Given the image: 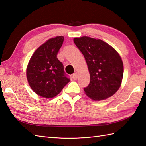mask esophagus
<instances>
[{
	"label": "esophagus",
	"instance_id": "1",
	"mask_svg": "<svg viewBox=\"0 0 146 146\" xmlns=\"http://www.w3.org/2000/svg\"><path fill=\"white\" fill-rule=\"evenodd\" d=\"M77 77H78V75H77V73H74L72 74V78L74 80H76L77 79Z\"/></svg>",
	"mask_w": 146,
	"mask_h": 146
}]
</instances>
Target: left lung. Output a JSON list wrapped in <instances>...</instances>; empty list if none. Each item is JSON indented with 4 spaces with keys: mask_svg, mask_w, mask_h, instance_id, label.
I'll list each match as a JSON object with an SVG mask.
<instances>
[{
    "mask_svg": "<svg viewBox=\"0 0 146 146\" xmlns=\"http://www.w3.org/2000/svg\"><path fill=\"white\" fill-rule=\"evenodd\" d=\"M74 42L84 55L90 74V82L84 88L87 96L97 101L113 95L120 88L123 64L116 50L101 40L88 36Z\"/></svg>",
    "mask_w": 146,
    "mask_h": 146,
    "instance_id": "obj_1",
    "label": "left lung"
}]
</instances>
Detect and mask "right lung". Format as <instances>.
<instances>
[{"label": "right lung", "mask_w": 146, "mask_h": 146, "mask_svg": "<svg viewBox=\"0 0 146 146\" xmlns=\"http://www.w3.org/2000/svg\"><path fill=\"white\" fill-rule=\"evenodd\" d=\"M63 41V36L48 40L36 50L29 62L28 83L33 91L42 97H55L70 81L63 64L57 58Z\"/></svg>", "instance_id": "1"}]
</instances>
